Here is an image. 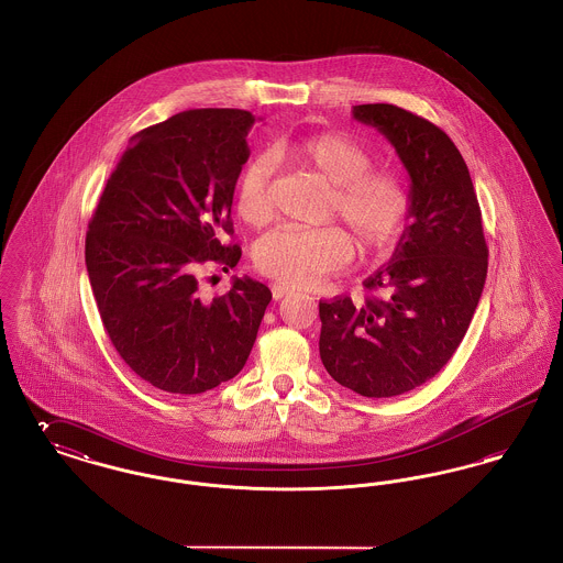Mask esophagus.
Listing matches in <instances>:
<instances>
[{
  "instance_id": "1",
  "label": "esophagus",
  "mask_w": 563,
  "mask_h": 563,
  "mask_svg": "<svg viewBox=\"0 0 563 563\" xmlns=\"http://www.w3.org/2000/svg\"><path fill=\"white\" fill-rule=\"evenodd\" d=\"M289 294H291V289L285 287V285H280V283H274V285H272V297H274V299H280V297H285V295Z\"/></svg>"
}]
</instances>
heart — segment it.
<instances>
[{
  "instance_id": "b5f03b06",
  "label": "heart",
  "mask_w": 563,
  "mask_h": 563,
  "mask_svg": "<svg viewBox=\"0 0 563 563\" xmlns=\"http://www.w3.org/2000/svg\"><path fill=\"white\" fill-rule=\"evenodd\" d=\"M278 156L331 186L327 219L340 217L349 225L358 255L382 257L401 239L411 209L409 186L399 170L372 166L374 152L365 143L342 133L310 134L280 147ZM234 209L253 228L274 217L272 164L266 158H257L242 170ZM350 236L338 225H283L255 242L253 264L280 285L314 287L349 264Z\"/></svg>"
}]
</instances>
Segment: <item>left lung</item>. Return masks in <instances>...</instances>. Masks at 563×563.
I'll return each mask as SVG.
<instances>
[{
	"instance_id": "1",
	"label": "left lung",
	"mask_w": 563,
	"mask_h": 563,
	"mask_svg": "<svg viewBox=\"0 0 563 563\" xmlns=\"http://www.w3.org/2000/svg\"><path fill=\"white\" fill-rule=\"evenodd\" d=\"M397 150L411 209L386 266L363 280L365 299L319 303L321 361L350 390L384 399L439 374L460 346L487 276L482 209L454 141L429 120L388 103L354 106Z\"/></svg>"
}]
</instances>
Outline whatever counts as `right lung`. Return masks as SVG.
Wrapping results in <instances>:
<instances>
[{
	"label": "right lung",
	"mask_w": 563,
	"mask_h": 563,
	"mask_svg": "<svg viewBox=\"0 0 563 563\" xmlns=\"http://www.w3.org/2000/svg\"><path fill=\"white\" fill-rule=\"evenodd\" d=\"M255 115L188 109L133 136L86 232V269L109 340L141 379L200 395L241 372L268 308V287L244 276L213 299L207 264L234 268L232 198Z\"/></svg>",
	"instance_id": "obj_1"
}]
</instances>
